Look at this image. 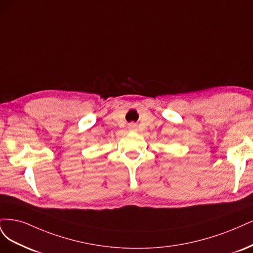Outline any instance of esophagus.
Here are the masks:
<instances>
[{"label": "esophagus", "mask_w": 253, "mask_h": 253, "mask_svg": "<svg viewBox=\"0 0 253 253\" xmlns=\"http://www.w3.org/2000/svg\"><path fill=\"white\" fill-rule=\"evenodd\" d=\"M129 129L131 130V131H134V130H136V125L134 123L129 124Z\"/></svg>", "instance_id": "1"}]
</instances>
